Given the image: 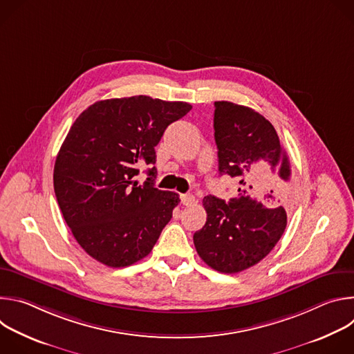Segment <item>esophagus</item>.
I'll return each mask as SVG.
<instances>
[{
    "label": "esophagus",
    "mask_w": 354,
    "mask_h": 354,
    "mask_svg": "<svg viewBox=\"0 0 354 354\" xmlns=\"http://www.w3.org/2000/svg\"><path fill=\"white\" fill-rule=\"evenodd\" d=\"M180 201H182L183 206H192L194 203V196L189 194V193L180 194Z\"/></svg>",
    "instance_id": "1"
}]
</instances>
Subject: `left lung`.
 <instances>
[{
  "instance_id": "8db88e82",
  "label": "left lung",
  "mask_w": 354,
  "mask_h": 354,
  "mask_svg": "<svg viewBox=\"0 0 354 354\" xmlns=\"http://www.w3.org/2000/svg\"><path fill=\"white\" fill-rule=\"evenodd\" d=\"M218 171L241 185L228 203L206 196L207 221L193 235L198 257L221 273L259 263L281 238L288 206L290 161L269 120L248 106L214 102Z\"/></svg>"
}]
</instances>
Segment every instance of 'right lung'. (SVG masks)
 <instances>
[{
    "label": "right lung",
    "mask_w": 354,
    "mask_h": 354,
    "mask_svg": "<svg viewBox=\"0 0 354 354\" xmlns=\"http://www.w3.org/2000/svg\"><path fill=\"white\" fill-rule=\"evenodd\" d=\"M192 105L145 95L99 100L71 126L57 154L55 193L74 238L109 268L145 258L172 218L179 194L154 186L156 167L138 185L142 165L156 164L165 129Z\"/></svg>",
    "instance_id": "right-lung-1"
}]
</instances>
